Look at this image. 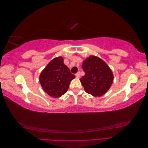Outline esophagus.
<instances>
[{"label": "esophagus", "instance_id": "34e87169", "mask_svg": "<svg viewBox=\"0 0 148 148\" xmlns=\"http://www.w3.org/2000/svg\"><path fill=\"white\" fill-rule=\"evenodd\" d=\"M75 75H76V77H80V73H79V71H78V73H76Z\"/></svg>", "mask_w": 148, "mask_h": 148}]
</instances>
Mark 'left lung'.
Segmentation results:
<instances>
[{"label":"left lung","mask_w":148,"mask_h":148,"mask_svg":"<svg viewBox=\"0 0 148 148\" xmlns=\"http://www.w3.org/2000/svg\"><path fill=\"white\" fill-rule=\"evenodd\" d=\"M85 75L80 79L84 90L94 96H101L110 88L114 80L111 70L99 57L89 56L83 62Z\"/></svg>","instance_id":"left-lung-1"}]
</instances>
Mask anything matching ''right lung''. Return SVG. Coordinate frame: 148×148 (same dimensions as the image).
<instances>
[{
  "instance_id": "add662e5",
  "label": "right lung",
  "mask_w": 148,
  "mask_h": 148,
  "mask_svg": "<svg viewBox=\"0 0 148 148\" xmlns=\"http://www.w3.org/2000/svg\"><path fill=\"white\" fill-rule=\"evenodd\" d=\"M75 76L64 63L62 57L51 61L40 75L39 82L44 91L51 97L57 98L67 91L70 82Z\"/></svg>"
}]
</instances>
